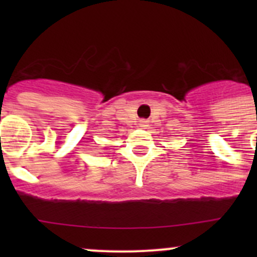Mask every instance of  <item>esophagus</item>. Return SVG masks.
<instances>
[{
    "label": "esophagus",
    "instance_id": "obj_1",
    "mask_svg": "<svg viewBox=\"0 0 257 257\" xmlns=\"http://www.w3.org/2000/svg\"><path fill=\"white\" fill-rule=\"evenodd\" d=\"M139 124H141L142 126H147V120H141V123Z\"/></svg>",
    "mask_w": 257,
    "mask_h": 257
}]
</instances>
